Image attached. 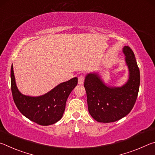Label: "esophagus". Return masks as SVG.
<instances>
[{
  "mask_svg": "<svg viewBox=\"0 0 155 155\" xmlns=\"http://www.w3.org/2000/svg\"><path fill=\"white\" fill-rule=\"evenodd\" d=\"M84 79H85V77H84L83 75H80L79 77H78V83L79 85H82L84 82Z\"/></svg>",
  "mask_w": 155,
  "mask_h": 155,
  "instance_id": "obj_1",
  "label": "esophagus"
}]
</instances>
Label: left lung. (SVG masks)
<instances>
[{
	"instance_id": "obj_1",
	"label": "left lung",
	"mask_w": 155,
	"mask_h": 155,
	"mask_svg": "<svg viewBox=\"0 0 155 155\" xmlns=\"http://www.w3.org/2000/svg\"><path fill=\"white\" fill-rule=\"evenodd\" d=\"M123 52L129 77L122 87L106 85L96 73H90L85 77L84 87L87 93L88 111L97 122L109 123L120 120L129 114L137 100L140 70L132 49L125 46Z\"/></svg>"
}]
</instances>
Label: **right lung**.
Wrapping results in <instances>:
<instances>
[{
	"label": "right lung",
	"instance_id": "right-lung-1",
	"mask_svg": "<svg viewBox=\"0 0 155 155\" xmlns=\"http://www.w3.org/2000/svg\"><path fill=\"white\" fill-rule=\"evenodd\" d=\"M77 83L78 78L74 77L59 84L42 96H26L18 90L13 65L11 68V87L15 105L26 117L41 126L53 124L61 120L68 96Z\"/></svg>",
	"mask_w": 155,
	"mask_h": 155
}]
</instances>
